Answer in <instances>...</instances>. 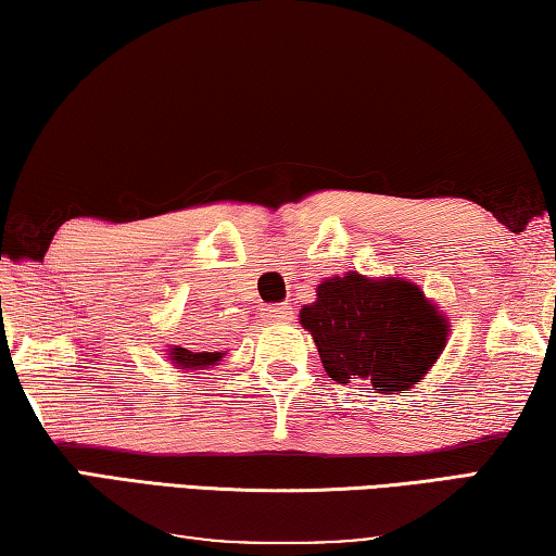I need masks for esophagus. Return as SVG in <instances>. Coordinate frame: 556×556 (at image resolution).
<instances>
[{
    "mask_svg": "<svg viewBox=\"0 0 556 556\" xmlns=\"http://www.w3.org/2000/svg\"><path fill=\"white\" fill-rule=\"evenodd\" d=\"M290 318H293V307H290L288 303L270 305L263 311V320H268V323H288Z\"/></svg>",
    "mask_w": 556,
    "mask_h": 556,
    "instance_id": "34e87169",
    "label": "esophagus"
}]
</instances>
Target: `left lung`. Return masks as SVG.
<instances>
[{
  "instance_id": "8db88e82",
  "label": "left lung",
  "mask_w": 556,
  "mask_h": 556,
  "mask_svg": "<svg viewBox=\"0 0 556 556\" xmlns=\"http://www.w3.org/2000/svg\"><path fill=\"white\" fill-rule=\"evenodd\" d=\"M298 318L332 380L380 395L420 386L450 338L447 315L420 286L357 270L320 280Z\"/></svg>"
}]
</instances>
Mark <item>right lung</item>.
Returning a JSON list of instances; mask_svg holds the SVG:
<instances>
[{
  "label": "right lung",
  "mask_w": 556,
  "mask_h": 556,
  "mask_svg": "<svg viewBox=\"0 0 556 556\" xmlns=\"http://www.w3.org/2000/svg\"><path fill=\"white\" fill-rule=\"evenodd\" d=\"M166 357L168 363L178 367V370H186L191 375H199L201 370H208V367L218 365L226 357V350H216V353H193V350H186L181 345L166 348Z\"/></svg>",
  "instance_id": "1"
}]
</instances>
